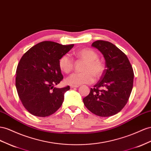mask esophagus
Listing matches in <instances>:
<instances>
[{"label": "esophagus", "mask_w": 151, "mask_h": 151, "mask_svg": "<svg viewBox=\"0 0 151 151\" xmlns=\"http://www.w3.org/2000/svg\"><path fill=\"white\" fill-rule=\"evenodd\" d=\"M79 86L77 85H70V88H78Z\"/></svg>", "instance_id": "1"}]
</instances>
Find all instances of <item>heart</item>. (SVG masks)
<instances>
[{"instance_id":"heart-1","label":"heart","mask_w":151,"mask_h":151,"mask_svg":"<svg viewBox=\"0 0 151 151\" xmlns=\"http://www.w3.org/2000/svg\"><path fill=\"white\" fill-rule=\"evenodd\" d=\"M74 56L85 62L83 73H76L68 77V84L78 85L90 84L94 81V77L99 79L105 70V64L102 60L98 58L97 52L90 48H84L76 52ZM60 70L65 74H70L74 69V62L68 55H63L59 60Z\"/></svg>"}]
</instances>
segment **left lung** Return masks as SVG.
Listing matches in <instances>:
<instances>
[{"mask_svg": "<svg viewBox=\"0 0 151 151\" xmlns=\"http://www.w3.org/2000/svg\"><path fill=\"white\" fill-rule=\"evenodd\" d=\"M91 46L104 55L105 69L83 102L96 116H112L119 112L128 102L133 89V68L128 57L112 43L99 40Z\"/></svg>", "mask_w": 151, "mask_h": 151, "instance_id": "obj_1", "label": "left lung"}]
</instances>
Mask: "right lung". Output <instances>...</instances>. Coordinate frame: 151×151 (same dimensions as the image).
I'll use <instances>...</instances> for the list:
<instances>
[{
    "mask_svg": "<svg viewBox=\"0 0 151 151\" xmlns=\"http://www.w3.org/2000/svg\"><path fill=\"white\" fill-rule=\"evenodd\" d=\"M74 45L43 41L32 47L20 59L16 88L24 107L32 115L47 117L62 106L64 93L70 86L54 87L63 79L58 62Z\"/></svg>",
    "mask_w": 151,
    "mask_h": 151,
    "instance_id": "right-lung-1",
    "label": "right lung"
}]
</instances>
